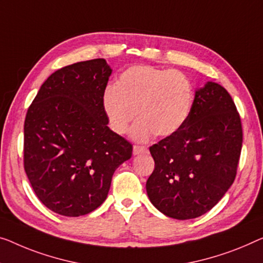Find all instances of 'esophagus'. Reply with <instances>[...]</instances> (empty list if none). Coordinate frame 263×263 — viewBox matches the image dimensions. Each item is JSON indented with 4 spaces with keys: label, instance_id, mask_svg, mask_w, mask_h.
<instances>
[{
    "label": "esophagus",
    "instance_id": "1",
    "mask_svg": "<svg viewBox=\"0 0 263 263\" xmlns=\"http://www.w3.org/2000/svg\"><path fill=\"white\" fill-rule=\"evenodd\" d=\"M144 154H147L146 147L140 146V145H135V146H133V155L139 156V155H144Z\"/></svg>",
    "mask_w": 263,
    "mask_h": 263
}]
</instances>
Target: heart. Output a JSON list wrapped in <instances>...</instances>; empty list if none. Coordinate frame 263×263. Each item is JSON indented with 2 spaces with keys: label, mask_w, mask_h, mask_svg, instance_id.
I'll use <instances>...</instances> for the list:
<instances>
[{
  "label": "heart",
  "mask_w": 263,
  "mask_h": 263,
  "mask_svg": "<svg viewBox=\"0 0 263 263\" xmlns=\"http://www.w3.org/2000/svg\"><path fill=\"white\" fill-rule=\"evenodd\" d=\"M194 101L193 85L176 69L136 65L120 74L115 87L106 89L104 111L109 126L124 135L137 118L131 135L145 142L155 135L169 137L189 118Z\"/></svg>",
  "instance_id": "1"
}]
</instances>
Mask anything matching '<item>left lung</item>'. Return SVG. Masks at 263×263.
<instances>
[{"label": "left lung", "instance_id": "1", "mask_svg": "<svg viewBox=\"0 0 263 263\" xmlns=\"http://www.w3.org/2000/svg\"><path fill=\"white\" fill-rule=\"evenodd\" d=\"M243 132L233 98L216 82L196 92L189 118L150 147L146 182L152 204L176 219L196 218L217 204L235 181Z\"/></svg>", "mask_w": 263, "mask_h": 263}]
</instances>
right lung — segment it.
Instances as JSON below:
<instances>
[{
	"mask_svg": "<svg viewBox=\"0 0 263 263\" xmlns=\"http://www.w3.org/2000/svg\"><path fill=\"white\" fill-rule=\"evenodd\" d=\"M111 73L104 59L58 69L27 111V177L37 198L62 216L103 204L116 169L132 156V144L107 126L103 98Z\"/></svg>",
	"mask_w": 263,
	"mask_h": 263,
	"instance_id": "1",
	"label": "right lung"
}]
</instances>
